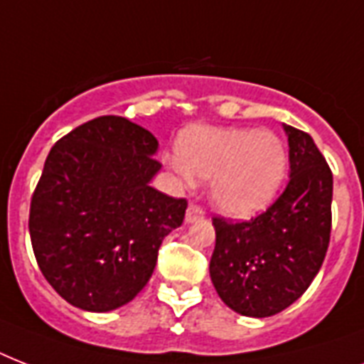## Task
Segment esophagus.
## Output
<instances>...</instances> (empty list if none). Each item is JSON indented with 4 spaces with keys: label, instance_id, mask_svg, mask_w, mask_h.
<instances>
[{
    "label": "esophagus",
    "instance_id": "obj_1",
    "mask_svg": "<svg viewBox=\"0 0 364 364\" xmlns=\"http://www.w3.org/2000/svg\"><path fill=\"white\" fill-rule=\"evenodd\" d=\"M204 215H205L204 210H202L200 205L191 204L187 208V213H185V221L191 225V223H196V221H200V219H204Z\"/></svg>",
    "mask_w": 364,
    "mask_h": 364
}]
</instances>
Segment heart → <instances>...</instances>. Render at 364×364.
<instances>
[{"instance_id":"heart-1","label":"heart","mask_w":364,"mask_h":364,"mask_svg":"<svg viewBox=\"0 0 364 364\" xmlns=\"http://www.w3.org/2000/svg\"><path fill=\"white\" fill-rule=\"evenodd\" d=\"M177 156V173L211 179L213 204L234 219L264 211L287 171L285 145L268 130L191 126L179 137Z\"/></svg>"}]
</instances>
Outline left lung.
I'll use <instances>...</instances> for the list:
<instances>
[{
  "mask_svg": "<svg viewBox=\"0 0 364 364\" xmlns=\"http://www.w3.org/2000/svg\"><path fill=\"white\" fill-rule=\"evenodd\" d=\"M291 177L282 196L251 221L213 219L210 276L236 314L270 317L310 287L331 240L333 171L310 134L283 124Z\"/></svg>",
  "mask_w": 364,
  "mask_h": 364,
  "instance_id": "1",
  "label": "left lung"
}]
</instances>
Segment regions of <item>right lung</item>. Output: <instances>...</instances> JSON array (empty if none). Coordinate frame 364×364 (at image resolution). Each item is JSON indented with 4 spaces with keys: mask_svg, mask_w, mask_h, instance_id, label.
<instances>
[{
    "mask_svg": "<svg viewBox=\"0 0 364 364\" xmlns=\"http://www.w3.org/2000/svg\"><path fill=\"white\" fill-rule=\"evenodd\" d=\"M159 141L124 117H98L50 149L31 196L30 238L56 293L87 311L128 304L153 276L187 200L151 187Z\"/></svg>",
    "mask_w": 364,
    "mask_h": 364,
    "instance_id": "obj_1",
    "label": "right lung"
}]
</instances>
